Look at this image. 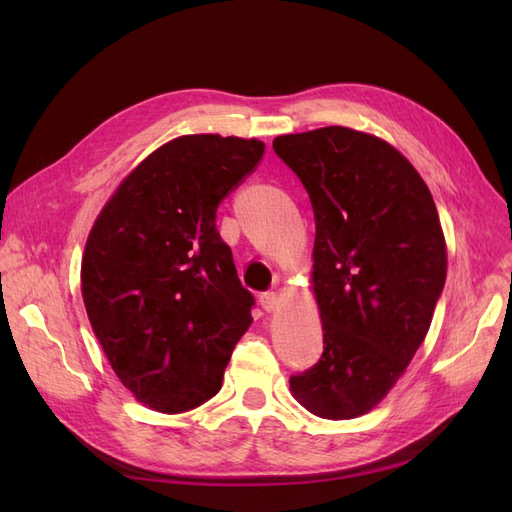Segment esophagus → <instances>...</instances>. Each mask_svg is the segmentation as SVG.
I'll use <instances>...</instances> for the list:
<instances>
[{
    "mask_svg": "<svg viewBox=\"0 0 512 512\" xmlns=\"http://www.w3.org/2000/svg\"><path fill=\"white\" fill-rule=\"evenodd\" d=\"M260 305L265 312H275L277 305H280V297H277V292H265L260 297Z\"/></svg>",
    "mask_w": 512,
    "mask_h": 512,
    "instance_id": "1",
    "label": "esophagus"
}]
</instances>
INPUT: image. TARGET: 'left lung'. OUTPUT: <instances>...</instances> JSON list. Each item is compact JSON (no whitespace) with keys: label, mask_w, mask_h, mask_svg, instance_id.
I'll use <instances>...</instances> for the list:
<instances>
[{"label":"left lung","mask_w":512,"mask_h":512,"mask_svg":"<svg viewBox=\"0 0 512 512\" xmlns=\"http://www.w3.org/2000/svg\"><path fill=\"white\" fill-rule=\"evenodd\" d=\"M273 149L312 200V290L324 352L290 393L320 418L374 410L429 331L446 280L436 203L410 160L344 126L284 134Z\"/></svg>","instance_id":"1"}]
</instances>
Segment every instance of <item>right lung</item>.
I'll return each instance as SVG.
<instances>
[{
	"instance_id": "1",
	"label": "right lung",
	"mask_w": 512,
	"mask_h": 512,
	"mask_svg": "<svg viewBox=\"0 0 512 512\" xmlns=\"http://www.w3.org/2000/svg\"><path fill=\"white\" fill-rule=\"evenodd\" d=\"M262 156L258 138H173L121 179L89 230L87 318L115 376L151 410L205 404L250 329L254 297L215 211Z\"/></svg>"
}]
</instances>
